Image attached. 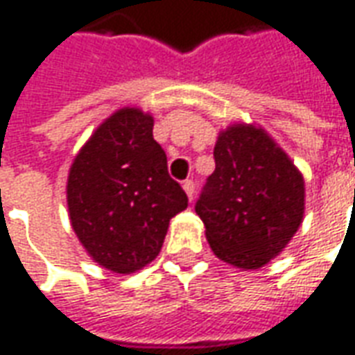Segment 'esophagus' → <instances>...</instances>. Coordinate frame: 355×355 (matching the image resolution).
<instances>
[{
  "instance_id": "obj_1",
  "label": "esophagus",
  "mask_w": 355,
  "mask_h": 355,
  "mask_svg": "<svg viewBox=\"0 0 355 355\" xmlns=\"http://www.w3.org/2000/svg\"><path fill=\"white\" fill-rule=\"evenodd\" d=\"M183 191L187 193L189 201L195 199V183H193V180H185V182H183Z\"/></svg>"
}]
</instances>
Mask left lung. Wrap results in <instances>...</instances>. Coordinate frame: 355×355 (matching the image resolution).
Segmentation results:
<instances>
[{
    "label": "left lung",
    "mask_w": 355,
    "mask_h": 355,
    "mask_svg": "<svg viewBox=\"0 0 355 355\" xmlns=\"http://www.w3.org/2000/svg\"><path fill=\"white\" fill-rule=\"evenodd\" d=\"M214 162L195 205L207 241L220 261L261 268L304 222V175L263 127L239 121L218 133Z\"/></svg>",
    "instance_id": "1"
}]
</instances>
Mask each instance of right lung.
<instances>
[{
  "instance_id": "add662e5",
  "label": "right lung",
  "mask_w": 355,
  "mask_h": 355,
  "mask_svg": "<svg viewBox=\"0 0 355 355\" xmlns=\"http://www.w3.org/2000/svg\"><path fill=\"white\" fill-rule=\"evenodd\" d=\"M153 127L148 112L119 107L80 146L67 175L71 228L90 259L117 275L153 263L170 220L187 209Z\"/></svg>"
}]
</instances>
